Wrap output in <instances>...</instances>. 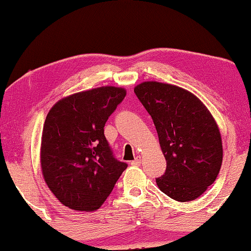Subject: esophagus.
Returning <instances> with one entry per match:
<instances>
[{
    "label": "esophagus",
    "mask_w": 251,
    "mask_h": 251,
    "mask_svg": "<svg viewBox=\"0 0 251 251\" xmlns=\"http://www.w3.org/2000/svg\"><path fill=\"white\" fill-rule=\"evenodd\" d=\"M131 164H133V166H140V164H142V157H140V156H137L136 159L132 161Z\"/></svg>",
    "instance_id": "34e87169"
}]
</instances>
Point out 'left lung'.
<instances>
[{
    "mask_svg": "<svg viewBox=\"0 0 251 251\" xmlns=\"http://www.w3.org/2000/svg\"><path fill=\"white\" fill-rule=\"evenodd\" d=\"M133 90L152 116L167 161L157 186L176 201L195 200L222 167V137L214 116L197 96L177 85L147 81Z\"/></svg>",
    "mask_w": 251,
    "mask_h": 251,
    "instance_id": "8db88e82",
    "label": "left lung"
}]
</instances>
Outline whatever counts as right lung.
<instances>
[{
  "label": "right lung",
  "mask_w": 251,
  "mask_h": 251,
  "mask_svg": "<svg viewBox=\"0 0 251 251\" xmlns=\"http://www.w3.org/2000/svg\"><path fill=\"white\" fill-rule=\"evenodd\" d=\"M125 88L100 87L57 101L48 113L41 140L44 180L59 202L77 211L100 208L128 164L113 156L104 135Z\"/></svg>",
  "instance_id": "obj_1"
}]
</instances>
